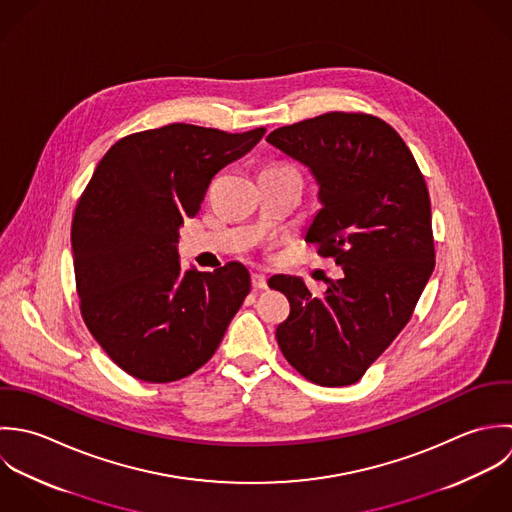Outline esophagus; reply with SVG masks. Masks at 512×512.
<instances>
[{
  "mask_svg": "<svg viewBox=\"0 0 512 512\" xmlns=\"http://www.w3.org/2000/svg\"><path fill=\"white\" fill-rule=\"evenodd\" d=\"M251 283H253V289H255V291L267 289V277H265L263 273H259V271H255V273L251 275Z\"/></svg>",
  "mask_w": 512,
  "mask_h": 512,
  "instance_id": "esophagus-1",
  "label": "esophagus"
}]
</instances>
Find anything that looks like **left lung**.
<instances>
[{
    "label": "left lung",
    "instance_id": "1",
    "mask_svg": "<svg viewBox=\"0 0 512 512\" xmlns=\"http://www.w3.org/2000/svg\"><path fill=\"white\" fill-rule=\"evenodd\" d=\"M267 142L310 168L322 207L307 231L344 275L314 297L275 275L291 314L277 326L287 362L318 386H350L408 324L435 267L431 204L402 136L364 112H326L281 126Z\"/></svg>",
    "mask_w": 512,
    "mask_h": 512
}]
</instances>
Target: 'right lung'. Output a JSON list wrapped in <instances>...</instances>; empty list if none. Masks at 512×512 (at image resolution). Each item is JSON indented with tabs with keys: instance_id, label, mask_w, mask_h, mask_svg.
<instances>
[{
	"instance_id": "obj_1",
	"label": "right lung",
	"mask_w": 512,
	"mask_h": 512,
	"mask_svg": "<svg viewBox=\"0 0 512 512\" xmlns=\"http://www.w3.org/2000/svg\"><path fill=\"white\" fill-rule=\"evenodd\" d=\"M263 134L176 122L120 138L99 162L73 215V267L83 320L126 374L152 384L194 374L249 295L241 263L182 271L176 243L211 178Z\"/></svg>"
}]
</instances>
